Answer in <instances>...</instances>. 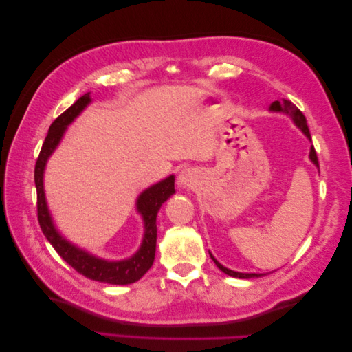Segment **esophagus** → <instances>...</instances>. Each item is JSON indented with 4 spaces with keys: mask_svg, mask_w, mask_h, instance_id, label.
<instances>
[{
    "mask_svg": "<svg viewBox=\"0 0 352 352\" xmlns=\"http://www.w3.org/2000/svg\"><path fill=\"white\" fill-rule=\"evenodd\" d=\"M177 182H179L180 186H189L190 184L194 182V173L190 172L189 168L182 170V172H180V175H179V177H177Z\"/></svg>",
    "mask_w": 352,
    "mask_h": 352,
    "instance_id": "34e87169",
    "label": "esophagus"
}]
</instances>
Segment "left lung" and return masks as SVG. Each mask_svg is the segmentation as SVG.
Here are the masks:
<instances>
[{"label": "left lung", "mask_w": 352, "mask_h": 352, "mask_svg": "<svg viewBox=\"0 0 352 352\" xmlns=\"http://www.w3.org/2000/svg\"><path fill=\"white\" fill-rule=\"evenodd\" d=\"M270 110L272 111H278V113H285L291 117V119L294 120V123L300 127V129L304 132V135L308 138V140H311V135H310V131H308V126H307V120H305V116L302 114V111L296 107L295 104H292L289 100H283V101H274L272 102L270 105ZM310 160L311 162L318 167V160H317V154H316V150L314 146H311L310 150ZM211 255V254H210ZM212 261L216 263L217 267L223 272L226 273L229 276H233V278H239V279H251V278H260L261 274H257V273H239V272H233L230 269H226L225 265H221L214 257L211 255Z\"/></svg>", "instance_id": "left-lung-1"}]
</instances>
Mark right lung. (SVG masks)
<instances>
[{"label":"right lung","mask_w":352,"mask_h":352,"mask_svg":"<svg viewBox=\"0 0 352 352\" xmlns=\"http://www.w3.org/2000/svg\"><path fill=\"white\" fill-rule=\"evenodd\" d=\"M91 102L89 92L74 102L65 113L60 114L57 119L50 126L48 135L42 144L39 157L35 164V185H36V207H38V221L45 238L58 252L60 257L69 265L83 274L85 278L98 280L111 285H129L140 280L142 276L151 269L155 257V243H157V212L170 197L175 194V176H168L138 197L136 208L144 219L145 232L141 248L133 254L131 258L122 261H107L95 257V255L83 251L73 243L66 241L57 232L54 223L50 216L47 207L45 194H44V170L47 160L54 153L57 145L60 144L61 136L65 135L67 126L76 119L82 110Z\"/></svg>","instance_id":"add662e5"}]
</instances>
